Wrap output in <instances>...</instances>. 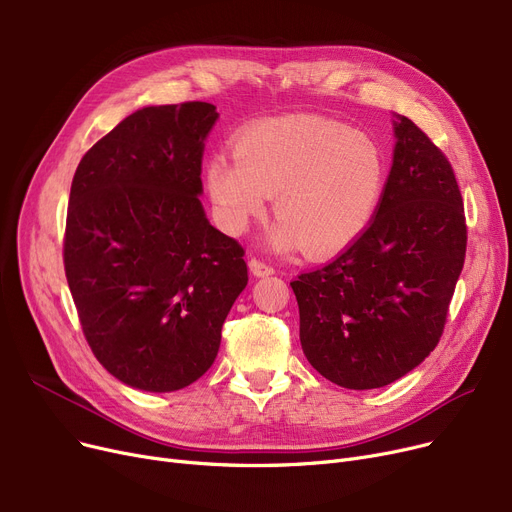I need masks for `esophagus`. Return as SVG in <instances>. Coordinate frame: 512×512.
Here are the masks:
<instances>
[{
	"label": "esophagus",
	"instance_id": "34e87169",
	"mask_svg": "<svg viewBox=\"0 0 512 512\" xmlns=\"http://www.w3.org/2000/svg\"><path fill=\"white\" fill-rule=\"evenodd\" d=\"M249 270H251V274L257 276V278L272 276V274H274V267L267 265L265 261H261V259H257V257H253V259L249 261Z\"/></svg>",
	"mask_w": 512,
	"mask_h": 512
}]
</instances>
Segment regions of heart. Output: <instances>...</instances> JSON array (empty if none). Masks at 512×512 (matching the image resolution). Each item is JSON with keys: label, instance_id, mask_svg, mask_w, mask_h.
I'll return each mask as SVG.
<instances>
[{"label": "heart", "instance_id": "b5f03b06", "mask_svg": "<svg viewBox=\"0 0 512 512\" xmlns=\"http://www.w3.org/2000/svg\"><path fill=\"white\" fill-rule=\"evenodd\" d=\"M205 186L226 232H245L274 195L280 222L272 245L326 257L351 245L378 211L386 157L361 130L294 114L247 128L234 143V159L215 153Z\"/></svg>", "mask_w": 512, "mask_h": 512}]
</instances>
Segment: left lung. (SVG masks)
Masks as SVG:
<instances>
[{
    "instance_id": "1",
    "label": "left lung",
    "mask_w": 512,
    "mask_h": 512,
    "mask_svg": "<svg viewBox=\"0 0 512 512\" xmlns=\"http://www.w3.org/2000/svg\"><path fill=\"white\" fill-rule=\"evenodd\" d=\"M394 137L371 224L334 261L290 282L307 361L348 390L388 386L434 351L465 263V207L450 161L405 116Z\"/></svg>"
}]
</instances>
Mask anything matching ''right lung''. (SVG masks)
Returning a JSON list of instances; mask_svg holds the SVG:
<instances>
[{
	"mask_svg": "<svg viewBox=\"0 0 512 512\" xmlns=\"http://www.w3.org/2000/svg\"><path fill=\"white\" fill-rule=\"evenodd\" d=\"M215 105H151L124 118L72 178L64 270L97 361L126 386L174 392L218 357L249 282L245 249L199 195Z\"/></svg>",
	"mask_w": 512,
	"mask_h": 512,
	"instance_id": "add662e5",
	"label": "right lung"
}]
</instances>
